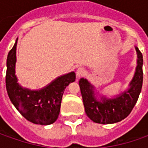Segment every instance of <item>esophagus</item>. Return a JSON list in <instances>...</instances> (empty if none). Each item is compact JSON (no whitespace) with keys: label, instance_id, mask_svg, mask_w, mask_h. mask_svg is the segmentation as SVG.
Here are the masks:
<instances>
[{"label":"esophagus","instance_id":"obj_1","mask_svg":"<svg viewBox=\"0 0 148 148\" xmlns=\"http://www.w3.org/2000/svg\"><path fill=\"white\" fill-rule=\"evenodd\" d=\"M85 73H86V69H85V68H83V67H79V68H77V76L78 77L83 76Z\"/></svg>","mask_w":148,"mask_h":148}]
</instances>
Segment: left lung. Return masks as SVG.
<instances>
[{"mask_svg":"<svg viewBox=\"0 0 148 148\" xmlns=\"http://www.w3.org/2000/svg\"><path fill=\"white\" fill-rule=\"evenodd\" d=\"M137 52V66L128 88L112 98H108L99 91L86 78H81L79 86L82 95L86 114L95 123L109 124L119 122L131 113L136 105L143 86V54L135 47Z\"/></svg>","mask_w":148,"mask_h":148,"instance_id":"left-lung-1","label":"left lung"}]
</instances>
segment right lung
Returning <instances> with one entry per match:
<instances>
[{
    "label": "right lung",
    "mask_w": 148,
    "mask_h": 148,
    "mask_svg": "<svg viewBox=\"0 0 148 148\" xmlns=\"http://www.w3.org/2000/svg\"><path fill=\"white\" fill-rule=\"evenodd\" d=\"M17 41L18 38L9 52L6 61L5 85L9 98L21 115L29 122L40 125L52 124L58 118L66 87L75 82L76 74L71 71L62 75L39 90L21 86L15 75Z\"/></svg>",
    "instance_id": "right-lung-1"
}]
</instances>
